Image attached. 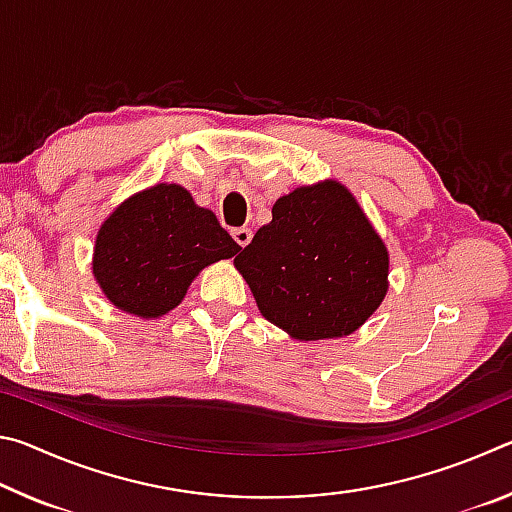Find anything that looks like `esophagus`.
Returning a JSON list of instances; mask_svg holds the SVG:
<instances>
[{"instance_id": "34e87169", "label": "esophagus", "mask_w": 512, "mask_h": 512, "mask_svg": "<svg viewBox=\"0 0 512 512\" xmlns=\"http://www.w3.org/2000/svg\"><path fill=\"white\" fill-rule=\"evenodd\" d=\"M232 237H235V241L241 248H246L250 244V239H253V230H250V228H235V230H232Z\"/></svg>"}]
</instances>
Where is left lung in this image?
Returning <instances> with one entry per match:
<instances>
[{
  "label": "left lung",
  "mask_w": 512,
  "mask_h": 512,
  "mask_svg": "<svg viewBox=\"0 0 512 512\" xmlns=\"http://www.w3.org/2000/svg\"><path fill=\"white\" fill-rule=\"evenodd\" d=\"M388 248L339 180L296 187L235 257L262 316L296 341L343 339L388 293Z\"/></svg>",
  "instance_id": "1"
}]
</instances>
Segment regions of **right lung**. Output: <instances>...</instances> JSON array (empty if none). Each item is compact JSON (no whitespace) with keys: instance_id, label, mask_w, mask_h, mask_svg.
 Listing matches in <instances>:
<instances>
[{"instance_id":"obj_1","label":"right lung","mask_w":512,"mask_h":512,"mask_svg":"<svg viewBox=\"0 0 512 512\" xmlns=\"http://www.w3.org/2000/svg\"><path fill=\"white\" fill-rule=\"evenodd\" d=\"M241 246L183 185L155 183L128 196L101 223L92 275L112 305L137 318L176 309L205 266Z\"/></svg>"}]
</instances>
